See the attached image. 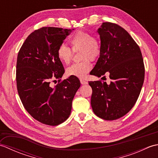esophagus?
<instances>
[{"label": "esophagus", "mask_w": 158, "mask_h": 158, "mask_svg": "<svg viewBox=\"0 0 158 158\" xmlns=\"http://www.w3.org/2000/svg\"><path fill=\"white\" fill-rule=\"evenodd\" d=\"M80 82H81L82 85H85V84H88V82L85 81V80H84V79H80Z\"/></svg>", "instance_id": "1"}]
</instances>
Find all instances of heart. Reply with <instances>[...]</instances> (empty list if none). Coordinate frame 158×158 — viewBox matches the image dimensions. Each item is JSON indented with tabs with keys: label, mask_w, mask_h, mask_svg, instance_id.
<instances>
[{
	"label": "heart",
	"mask_w": 158,
	"mask_h": 158,
	"mask_svg": "<svg viewBox=\"0 0 158 158\" xmlns=\"http://www.w3.org/2000/svg\"><path fill=\"white\" fill-rule=\"evenodd\" d=\"M69 42L73 52L80 51V58L83 60L69 66L66 70V73L69 76L83 78L92 69L89 60L94 61L100 56L101 45L99 40L93 36L91 33L83 30L74 33ZM57 56L62 62L69 64L72 60L73 53L69 47L61 44L57 49Z\"/></svg>",
	"instance_id": "1"
}]
</instances>
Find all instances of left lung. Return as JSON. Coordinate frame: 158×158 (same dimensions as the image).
Returning a JSON list of instances; mask_svg holds the SVG:
<instances>
[{
	"mask_svg": "<svg viewBox=\"0 0 158 158\" xmlns=\"http://www.w3.org/2000/svg\"><path fill=\"white\" fill-rule=\"evenodd\" d=\"M98 32L101 53L90 75L100 77L108 73L110 83L89 82L91 105L100 118L115 120L135 105L145 79V66L139 46L125 29L115 23L104 22Z\"/></svg>",
	"mask_w": 158,
	"mask_h": 158,
	"instance_id": "8db88e82",
	"label": "left lung"
}]
</instances>
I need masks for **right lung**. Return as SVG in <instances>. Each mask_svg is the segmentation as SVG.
I'll list each match as a JSON object with an SVG mask.
<instances>
[{"instance_id":"add662e5","label":"right lung","mask_w":158,"mask_h":158,"mask_svg":"<svg viewBox=\"0 0 158 158\" xmlns=\"http://www.w3.org/2000/svg\"><path fill=\"white\" fill-rule=\"evenodd\" d=\"M70 30L42 27L23 43L16 64V83L19 98L33 118L43 124L58 126L69 117L72 101L81 83L77 77L61 80L64 69L57 49ZM59 83L52 88L51 82Z\"/></svg>"}]
</instances>
